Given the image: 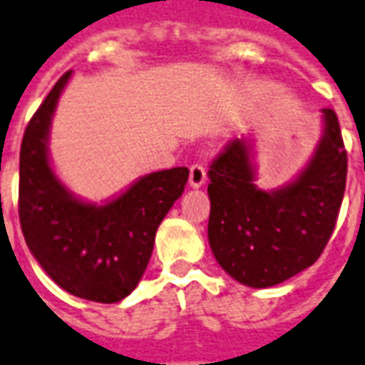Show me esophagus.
I'll return each mask as SVG.
<instances>
[{
	"mask_svg": "<svg viewBox=\"0 0 365 365\" xmlns=\"http://www.w3.org/2000/svg\"><path fill=\"white\" fill-rule=\"evenodd\" d=\"M205 180H207V170H205L201 164H194L190 168V185L194 186V188H200L203 185Z\"/></svg>",
	"mask_w": 365,
	"mask_h": 365,
	"instance_id": "esophagus-1",
	"label": "esophagus"
}]
</instances>
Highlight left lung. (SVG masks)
I'll use <instances>...</instances> for the list:
<instances>
[{
    "label": "left lung",
    "mask_w": 365,
    "mask_h": 365,
    "mask_svg": "<svg viewBox=\"0 0 365 365\" xmlns=\"http://www.w3.org/2000/svg\"><path fill=\"white\" fill-rule=\"evenodd\" d=\"M324 134L308 168L284 188L254 185L248 141L233 140L209 165V242L220 267L248 287H272L312 267L339 215L347 150L336 111L327 108Z\"/></svg>",
    "instance_id": "1"
}]
</instances>
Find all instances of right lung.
<instances>
[{
	"instance_id": "right-lung-1",
	"label": "right lung",
	"mask_w": 365,
	"mask_h": 365,
	"mask_svg": "<svg viewBox=\"0 0 365 365\" xmlns=\"http://www.w3.org/2000/svg\"><path fill=\"white\" fill-rule=\"evenodd\" d=\"M71 71L48 93L20 147L18 216L27 248L44 272L74 297L113 304L132 293L149 264L158 225L179 200L188 168L141 177L117 200L72 197L48 160V132Z\"/></svg>"
}]
</instances>
